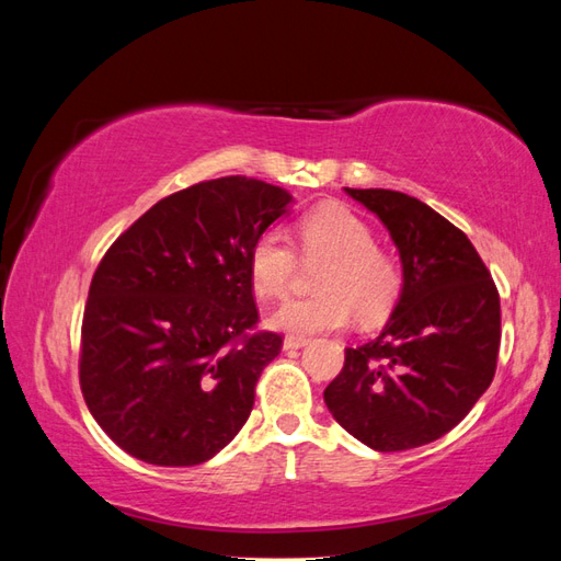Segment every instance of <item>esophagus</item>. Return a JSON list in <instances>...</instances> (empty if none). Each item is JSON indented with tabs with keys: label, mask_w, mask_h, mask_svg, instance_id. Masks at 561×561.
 Returning a JSON list of instances; mask_svg holds the SVG:
<instances>
[{
	"label": "esophagus",
	"mask_w": 561,
	"mask_h": 561,
	"mask_svg": "<svg viewBox=\"0 0 561 561\" xmlns=\"http://www.w3.org/2000/svg\"><path fill=\"white\" fill-rule=\"evenodd\" d=\"M307 344H309V339H307V336L287 334V336H285V342H283V348H285V351H293V348H301V346H307Z\"/></svg>",
	"instance_id": "obj_1"
}]
</instances>
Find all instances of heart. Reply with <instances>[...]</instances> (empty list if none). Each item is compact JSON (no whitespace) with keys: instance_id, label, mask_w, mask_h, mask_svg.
I'll use <instances>...</instances> for the list:
<instances>
[{"instance_id":"obj_1","label":"heart","mask_w":561,"mask_h":561,"mask_svg":"<svg viewBox=\"0 0 561 561\" xmlns=\"http://www.w3.org/2000/svg\"><path fill=\"white\" fill-rule=\"evenodd\" d=\"M295 247L304 262L322 260L316 271V295L285 301L271 325L313 334L344 328L353 311L360 322H377L396 307L402 290L400 266L363 219L336 203L304 215L295 229ZM250 283L262 299L287 295L297 271L290 241L276 229L257 236L248 254Z\"/></svg>"}]
</instances>
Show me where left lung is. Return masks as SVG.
Returning <instances> with one entry per match:
<instances>
[{
  "label": "left lung",
  "instance_id": "left-lung-1",
  "mask_svg": "<svg viewBox=\"0 0 561 561\" xmlns=\"http://www.w3.org/2000/svg\"><path fill=\"white\" fill-rule=\"evenodd\" d=\"M346 194L388 229L404 285L383 332L346 348L325 404L363 445L414 449L461 423L494 379L501 297L468 236L426 203L390 190Z\"/></svg>",
  "mask_w": 561,
  "mask_h": 561
}]
</instances>
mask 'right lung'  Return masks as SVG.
I'll use <instances>...</instances> for the list:
<instances>
[{
  "label": "right lung",
  "instance_id": "right-lung-1",
  "mask_svg": "<svg viewBox=\"0 0 561 561\" xmlns=\"http://www.w3.org/2000/svg\"><path fill=\"white\" fill-rule=\"evenodd\" d=\"M241 175L161 198L100 260L81 322L79 383L98 426L151 466H196L243 428L283 334L257 330L248 254L287 210Z\"/></svg>",
  "mask_w": 561,
  "mask_h": 561
}]
</instances>
